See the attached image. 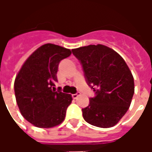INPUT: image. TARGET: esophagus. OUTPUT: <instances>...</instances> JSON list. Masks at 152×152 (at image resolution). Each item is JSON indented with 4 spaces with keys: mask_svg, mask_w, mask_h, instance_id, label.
Segmentation results:
<instances>
[{
    "mask_svg": "<svg viewBox=\"0 0 152 152\" xmlns=\"http://www.w3.org/2000/svg\"><path fill=\"white\" fill-rule=\"evenodd\" d=\"M80 95V93H76V94H72V98L74 99H77V98H78V97H79V96Z\"/></svg>",
    "mask_w": 152,
    "mask_h": 152,
    "instance_id": "34e87169",
    "label": "esophagus"
}]
</instances>
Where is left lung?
<instances>
[{
    "mask_svg": "<svg viewBox=\"0 0 152 152\" xmlns=\"http://www.w3.org/2000/svg\"><path fill=\"white\" fill-rule=\"evenodd\" d=\"M72 51L82 65L88 85L95 91V97L82 109L85 121L97 127L114 126L127 112L134 94L129 66L119 53L103 45Z\"/></svg>",
    "mask_w": 152,
    "mask_h": 152,
    "instance_id": "left-lung-1",
    "label": "left lung"
}]
</instances>
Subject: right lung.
Listing matches in <instances>:
<instances>
[{"mask_svg": "<svg viewBox=\"0 0 152 152\" xmlns=\"http://www.w3.org/2000/svg\"><path fill=\"white\" fill-rule=\"evenodd\" d=\"M71 53L68 49L45 44L28 57L16 76L15 94L19 111L36 127H54L65 119L72 98L53 86L60 61Z\"/></svg>", "mask_w": 152, "mask_h": 152, "instance_id": "1", "label": "right lung"}]
</instances>
